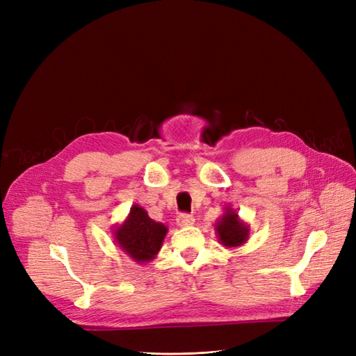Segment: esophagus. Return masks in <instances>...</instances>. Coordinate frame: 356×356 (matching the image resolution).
<instances>
[{
  "mask_svg": "<svg viewBox=\"0 0 356 356\" xmlns=\"http://www.w3.org/2000/svg\"><path fill=\"white\" fill-rule=\"evenodd\" d=\"M193 223H194V217L191 214H186V213L179 214V217H177L179 226H182V228H188V226H191Z\"/></svg>",
  "mask_w": 356,
  "mask_h": 356,
  "instance_id": "obj_1",
  "label": "esophagus"
}]
</instances>
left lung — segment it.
Masks as SVG:
<instances>
[{"label":"left lung","instance_id":"8db88e82","mask_svg":"<svg viewBox=\"0 0 356 356\" xmlns=\"http://www.w3.org/2000/svg\"><path fill=\"white\" fill-rule=\"evenodd\" d=\"M216 232L223 246L237 248L248 240L249 226L240 220L238 214L232 208H226L225 214L216 223Z\"/></svg>","mask_w":356,"mask_h":356}]
</instances>
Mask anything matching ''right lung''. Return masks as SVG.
<instances>
[{
  "instance_id": "right-lung-1",
  "label": "right lung",
  "mask_w": 356,
  "mask_h": 356,
  "mask_svg": "<svg viewBox=\"0 0 356 356\" xmlns=\"http://www.w3.org/2000/svg\"><path fill=\"white\" fill-rule=\"evenodd\" d=\"M168 232L165 225L154 222L139 205H133L127 220L115 229L116 243L138 263H148L161 251Z\"/></svg>"
}]
</instances>
